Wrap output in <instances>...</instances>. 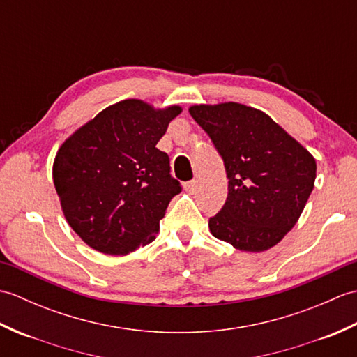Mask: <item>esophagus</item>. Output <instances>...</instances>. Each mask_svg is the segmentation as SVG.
<instances>
[{
	"label": "esophagus",
	"mask_w": 357,
	"mask_h": 357,
	"mask_svg": "<svg viewBox=\"0 0 357 357\" xmlns=\"http://www.w3.org/2000/svg\"><path fill=\"white\" fill-rule=\"evenodd\" d=\"M196 187H198V181H196V179L187 181V183L184 184V188H185L188 193H195L196 192Z\"/></svg>",
	"instance_id": "34e87169"
}]
</instances>
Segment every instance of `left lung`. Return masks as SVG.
I'll list each match as a JSON object with an SVG mask.
<instances>
[{
    "label": "left lung",
    "instance_id": "obj_1",
    "mask_svg": "<svg viewBox=\"0 0 357 357\" xmlns=\"http://www.w3.org/2000/svg\"><path fill=\"white\" fill-rule=\"evenodd\" d=\"M221 155L229 196L208 227L241 252H265L290 231L313 192L316 161L268 115L238 102L188 109Z\"/></svg>",
    "mask_w": 357,
    "mask_h": 357
}]
</instances>
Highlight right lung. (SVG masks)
Segmentation results:
<instances>
[{
	"label": "right lung",
	"instance_id": "1",
	"mask_svg": "<svg viewBox=\"0 0 357 357\" xmlns=\"http://www.w3.org/2000/svg\"><path fill=\"white\" fill-rule=\"evenodd\" d=\"M179 105L153 109L141 100L110 105L59 147L53 184L63 213L89 247L127 255L150 244L179 181L156 149Z\"/></svg>",
	"mask_w": 357,
	"mask_h": 357
}]
</instances>
